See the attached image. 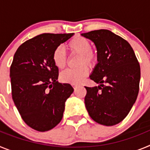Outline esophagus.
<instances>
[{
	"instance_id": "1",
	"label": "esophagus",
	"mask_w": 150,
	"mask_h": 150,
	"mask_svg": "<svg viewBox=\"0 0 150 150\" xmlns=\"http://www.w3.org/2000/svg\"><path fill=\"white\" fill-rule=\"evenodd\" d=\"M72 86L74 87V89H76V88H77L78 86H79V85H77V84H73V85H72Z\"/></svg>"
}]
</instances>
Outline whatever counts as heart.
I'll list each match as a JSON object with an SVG mask.
<instances>
[{"instance_id":"heart-1","label":"heart","mask_w":150,"mask_h":150,"mask_svg":"<svg viewBox=\"0 0 150 150\" xmlns=\"http://www.w3.org/2000/svg\"><path fill=\"white\" fill-rule=\"evenodd\" d=\"M66 46L71 54H79L77 64L79 67L62 71L60 78L65 83L76 84L80 83L88 74V68L86 64L89 67H93L96 64L98 55L95 50L91 49L90 41L80 35H76L71 38ZM52 59L57 68L63 69L67 64V55L62 46H58L54 50Z\"/></svg>"}]
</instances>
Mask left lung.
<instances>
[{
	"label": "left lung",
	"mask_w": 150,
	"mask_h": 150,
	"mask_svg": "<svg viewBox=\"0 0 150 150\" xmlns=\"http://www.w3.org/2000/svg\"><path fill=\"white\" fill-rule=\"evenodd\" d=\"M82 36L93 41L98 62L90 79L98 86H85V104L90 117L106 126L126 117L139 92L140 67L127 40L106 29L91 30Z\"/></svg>",
	"instance_id": "left-lung-1"
}]
</instances>
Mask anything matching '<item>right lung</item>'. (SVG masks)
<instances>
[{
    "mask_svg": "<svg viewBox=\"0 0 150 150\" xmlns=\"http://www.w3.org/2000/svg\"><path fill=\"white\" fill-rule=\"evenodd\" d=\"M73 35L40 34L22 43L13 57L12 98L23 121L38 132L60 122L66 100L74 91L68 83H59V68L52 59L54 50Z\"/></svg>",
    "mask_w": 150,
    "mask_h": 150,
    "instance_id": "add662e5",
    "label": "right lung"
}]
</instances>
